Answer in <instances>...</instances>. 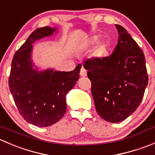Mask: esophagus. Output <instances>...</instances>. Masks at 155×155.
I'll return each instance as SVG.
<instances>
[{
  "instance_id": "esophagus-1",
  "label": "esophagus",
  "mask_w": 155,
  "mask_h": 155,
  "mask_svg": "<svg viewBox=\"0 0 155 155\" xmlns=\"http://www.w3.org/2000/svg\"><path fill=\"white\" fill-rule=\"evenodd\" d=\"M80 76H87V71L86 70H85L84 68H81V70H80Z\"/></svg>"
}]
</instances>
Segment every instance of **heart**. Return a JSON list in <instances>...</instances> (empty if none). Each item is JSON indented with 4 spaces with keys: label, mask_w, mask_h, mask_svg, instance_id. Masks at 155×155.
Masks as SVG:
<instances>
[{
    "label": "heart",
    "mask_w": 155,
    "mask_h": 155,
    "mask_svg": "<svg viewBox=\"0 0 155 155\" xmlns=\"http://www.w3.org/2000/svg\"><path fill=\"white\" fill-rule=\"evenodd\" d=\"M99 41V37L97 35L92 36V37L87 38L84 43V46L85 47H91L96 45L97 42ZM109 44L107 42L102 41L98 43L94 51V54L97 58H103L106 57L108 54V51H109Z\"/></svg>",
    "instance_id": "1"
}]
</instances>
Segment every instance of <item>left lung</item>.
<instances>
[{"mask_svg":"<svg viewBox=\"0 0 155 155\" xmlns=\"http://www.w3.org/2000/svg\"><path fill=\"white\" fill-rule=\"evenodd\" d=\"M113 52L84 64L91 82V93L98 115L105 121H124L138 108L148 85L145 58L140 46L119 25Z\"/></svg>","mask_w":155,"mask_h":155,"instance_id":"obj_1","label":"left lung"}]
</instances>
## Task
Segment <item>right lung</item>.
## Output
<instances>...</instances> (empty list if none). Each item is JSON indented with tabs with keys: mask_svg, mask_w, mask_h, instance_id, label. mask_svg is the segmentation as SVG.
<instances>
[{
	"mask_svg": "<svg viewBox=\"0 0 155 155\" xmlns=\"http://www.w3.org/2000/svg\"><path fill=\"white\" fill-rule=\"evenodd\" d=\"M56 28L46 27L34 31L13 56L9 87L20 115L37 127L55 124L66 112V94L79 78L81 64L70 72L34 69L31 56L36 40L51 36Z\"/></svg>",
	"mask_w": 155,
	"mask_h": 155,
	"instance_id": "right-lung-1",
	"label": "right lung"
}]
</instances>
